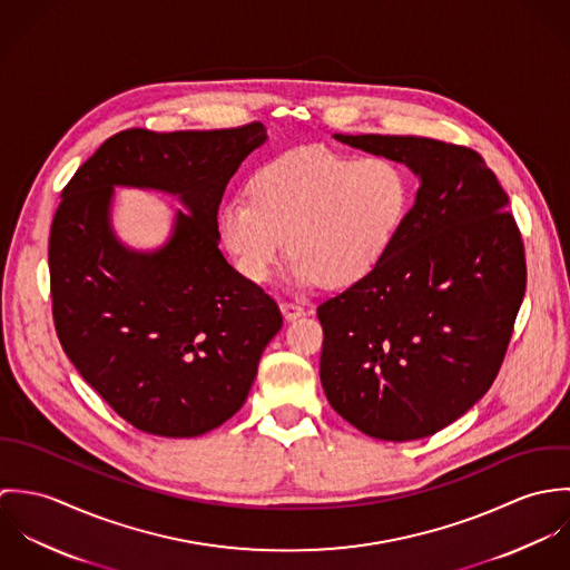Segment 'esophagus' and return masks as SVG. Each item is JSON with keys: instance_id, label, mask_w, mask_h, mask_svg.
Masks as SVG:
<instances>
[{"instance_id": "1", "label": "esophagus", "mask_w": 570, "mask_h": 570, "mask_svg": "<svg viewBox=\"0 0 570 570\" xmlns=\"http://www.w3.org/2000/svg\"><path fill=\"white\" fill-rule=\"evenodd\" d=\"M281 312H283L285 321H294V318L305 314V309L301 305H296V303H281Z\"/></svg>"}]
</instances>
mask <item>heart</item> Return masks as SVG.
Listing matches in <instances>:
<instances>
[{
  "mask_svg": "<svg viewBox=\"0 0 570 570\" xmlns=\"http://www.w3.org/2000/svg\"><path fill=\"white\" fill-rule=\"evenodd\" d=\"M404 170L384 158L296 149L261 166L249 197L219 210V235L245 278L267 281L287 245V278L342 289L366 278L393 244L407 208Z\"/></svg>",
  "mask_w": 570,
  "mask_h": 570,
  "instance_id": "obj_1",
  "label": "heart"
}]
</instances>
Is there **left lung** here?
<instances>
[{
    "label": "left lung",
    "mask_w": 570,
    "mask_h": 570,
    "mask_svg": "<svg viewBox=\"0 0 570 570\" xmlns=\"http://www.w3.org/2000/svg\"><path fill=\"white\" fill-rule=\"evenodd\" d=\"M333 138L406 164L419 188L377 267L318 305L321 382L360 432L423 439L463 416L498 375L527 287L522 239L476 151L416 136Z\"/></svg>",
    "instance_id": "obj_1"
}]
</instances>
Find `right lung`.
<instances>
[{
  "mask_svg": "<svg viewBox=\"0 0 570 570\" xmlns=\"http://www.w3.org/2000/svg\"><path fill=\"white\" fill-rule=\"evenodd\" d=\"M265 140L261 122L127 129L105 140L61 193L48 247L61 346L82 380L147 434L199 436L228 421L283 326L276 303L219 249L224 190ZM120 185L166 191L185 206L160 248L117 239L110 208Z\"/></svg>",
  "mask_w": 570,
  "mask_h": 570,
  "instance_id": "1",
  "label": "right lung"
}]
</instances>
